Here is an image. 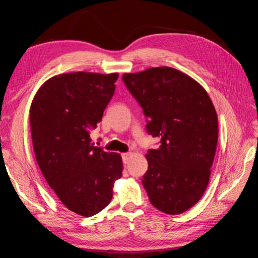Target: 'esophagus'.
Wrapping results in <instances>:
<instances>
[{
    "instance_id": "esophagus-1",
    "label": "esophagus",
    "mask_w": 258,
    "mask_h": 258,
    "mask_svg": "<svg viewBox=\"0 0 258 258\" xmlns=\"http://www.w3.org/2000/svg\"><path fill=\"white\" fill-rule=\"evenodd\" d=\"M130 156H131V153H123V154L121 155V157H122V161H123V163H128V162H129Z\"/></svg>"
}]
</instances>
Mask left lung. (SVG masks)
Here are the masks:
<instances>
[{"mask_svg":"<svg viewBox=\"0 0 258 258\" xmlns=\"http://www.w3.org/2000/svg\"><path fill=\"white\" fill-rule=\"evenodd\" d=\"M122 81L143 108L148 135L160 140L148 150L142 184L151 204L175 215L195 206L206 191L214 160L217 114L205 88L169 67L126 73Z\"/></svg>","mask_w":258,"mask_h":258,"instance_id":"8db88e82","label":"left lung"}]
</instances>
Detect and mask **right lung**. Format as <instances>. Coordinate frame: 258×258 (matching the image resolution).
<instances>
[{"label":"right lung","instance_id":"obj_1","mask_svg":"<svg viewBox=\"0 0 258 258\" xmlns=\"http://www.w3.org/2000/svg\"><path fill=\"white\" fill-rule=\"evenodd\" d=\"M117 79V73L53 76L30 107L33 150L46 182L69 210L86 217L110 204L114 182L121 177L120 155L104 152L90 139Z\"/></svg>","mask_w":258,"mask_h":258}]
</instances>
